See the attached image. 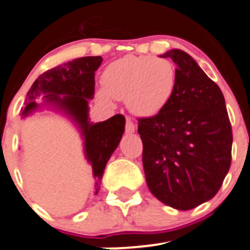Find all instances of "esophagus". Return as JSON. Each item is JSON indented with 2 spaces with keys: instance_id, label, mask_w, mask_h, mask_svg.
Wrapping results in <instances>:
<instances>
[{
  "instance_id": "obj_1",
  "label": "esophagus",
  "mask_w": 250,
  "mask_h": 250,
  "mask_svg": "<svg viewBox=\"0 0 250 250\" xmlns=\"http://www.w3.org/2000/svg\"><path fill=\"white\" fill-rule=\"evenodd\" d=\"M135 124H133L132 123V120L131 119H126V132H128V133H132V132H135Z\"/></svg>"
}]
</instances>
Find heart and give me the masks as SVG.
Here are the masks:
<instances>
[{
  "instance_id": "obj_1",
  "label": "heart",
  "mask_w": 250,
  "mask_h": 250,
  "mask_svg": "<svg viewBox=\"0 0 250 250\" xmlns=\"http://www.w3.org/2000/svg\"><path fill=\"white\" fill-rule=\"evenodd\" d=\"M176 81V69L167 59L126 56L105 68L97 98L107 105H113V100H125L133 115L152 118L169 104Z\"/></svg>"
}]
</instances>
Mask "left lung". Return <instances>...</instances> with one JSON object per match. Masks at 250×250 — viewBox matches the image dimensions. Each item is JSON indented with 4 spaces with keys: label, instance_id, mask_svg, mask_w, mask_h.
Here are the masks:
<instances>
[{
    "label": "left lung",
    "instance_id": "left-lung-1",
    "mask_svg": "<svg viewBox=\"0 0 250 250\" xmlns=\"http://www.w3.org/2000/svg\"><path fill=\"white\" fill-rule=\"evenodd\" d=\"M162 58L176 64V90L160 114L138 119L148 188L162 203L189 210L210 201L231 165L232 128L219 86L182 49Z\"/></svg>",
    "mask_w": 250,
    "mask_h": 250
}]
</instances>
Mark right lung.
<instances>
[{
    "instance_id": "1",
    "label": "right lung",
    "mask_w": 250,
    "mask_h": 250,
    "mask_svg": "<svg viewBox=\"0 0 250 250\" xmlns=\"http://www.w3.org/2000/svg\"><path fill=\"white\" fill-rule=\"evenodd\" d=\"M102 57H83L44 71L26 93L21 119L42 108H52L74 123L83 141V154L92 167L95 194L102 184L108 160L119 146L125 131L124 115L117 114L105 122L91 123L88 103L95 96V71ZM42 96V102L36 99Z\"/></svg>"
}]
</instances>
